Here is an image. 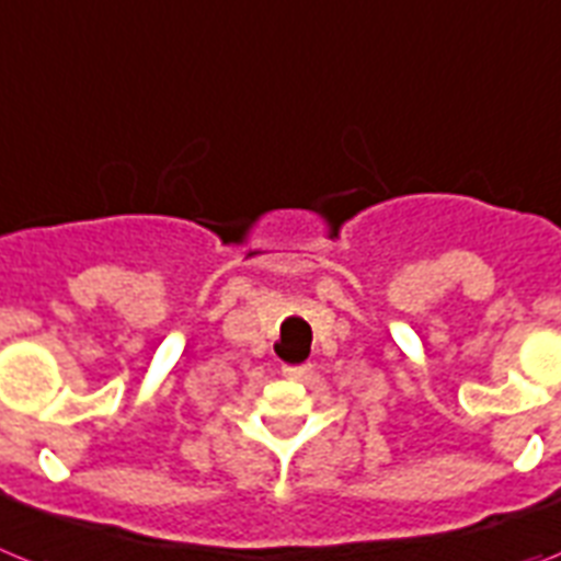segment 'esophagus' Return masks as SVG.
Segmentation results:
<instances>
[{
	"label": "esophagus",
	"mask_w": 561,
	"mask_h": 561,
	"mask_svg": "<svg viewBox=\"0 0 561 561\" xmlns=\"http://www.w3.org/2000/svg\"><path fill=\"white\" fill-rule=\"evenodd\" d=\"M310 369H313L310 364H299V367H285L282 373H285L287 378H296V381H301V378H308Z\"/></svg>",
	"instance_id": "esophagus-1"
}]
</instances>
